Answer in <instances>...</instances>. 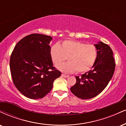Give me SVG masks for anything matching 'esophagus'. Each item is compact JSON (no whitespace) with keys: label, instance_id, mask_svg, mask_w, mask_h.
Listing matches in <instances>:
<instances>
[{"label":"esophagus","instance_id":"1","mask_svg":"<svg viewBox=\"0 0 126 126\" xmlns=\"http://www.w3.org/2000/svg\"><path fill=\"white\" fill-rule=\"evenodd\" d=\"M62 76L63 77V78H69V76L64 75V74H62Z\"/></svg>","mask_w":126,"mask_h":126}]
</instances>
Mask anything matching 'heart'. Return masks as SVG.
<instances>
[{
  "mask_svg": "<svg viewBox=\"0 0 126 126\" xmlns=\"http://www.w3.org/2000/svg\"><path fill=\"white\" fill-rule=\"evenodd\" d=\"M53 64L58 66L68 57L69 62L57 67L64 73H84L89 71L96 62L97 51L93 45L75 40H64L60 46L54 45L50 49Z\"/></svg>",
  "mask_w": 126,
  "mask_h": 126,
  "instance_id": "heart-1",
  "label": "heart"
}]
</instances>
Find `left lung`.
Wrapping results in <instances>:
<instances>
[{
	"mask_svg": "<svg viewBox=\"0 0 126 126\" xmlns=\"http://www.w3.org/2000/svg\"><path fill=\"white\" fill-rule=\"evenodd\" d=\"M97 56L92 69L76 76V83L70 88L73 94L81 99H89L97 96L109 84L114 74L115 63L111 48L99 42L94 45Z\"/></svg>",
	"mask_w": 126,
	"mask_h": 126,
	"instance_id": "1",
	"label": "left lung"
}]
</instances>
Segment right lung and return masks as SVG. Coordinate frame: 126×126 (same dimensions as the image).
Instances as JSON below:
<instances>
[{"instance_id": "add662e5", "label": "right lung", "mask_w": 126, "mask_h": 126, "mask_svg": "<svg viewBox=\"0 0 126 126\" xmlns=\"http://www.w3.org/2000/svg\"><path fill=\"white\" fill-rule=\"evenodd\" d=\"M52 40L45 34H30L15 46L10 59L12 80L17 90L32 99L45 97L61 72L53 66L50 55Z\"/></svg>"}]
</instances>
